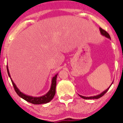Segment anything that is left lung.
<instances>
[{
    "label": "left lung",
    "instance_id": "8db88e82",
    "mask_svg": "<svg viewBox=\"0 0 123 123\" xmlns=\"http://www.w3.org/2000/svg\"><path fill=\"white\" fill-rule=\"evenodd\" d=\"M99 31H100V32H101V34L102 35V36H105V37H107L108 39H111V36H110V35H109V33L106 32V31H105V30H104V29H102L101 28H99ZM113 81L111 83V86H110L108 88L106 89V90L103 91V92H101V94H98V95H95V96H92V97H84V96H82L81 95H79H79L80 97H81V98H82L83 99H98V98H101V97H102V96L104 95V94H105V93L108 91V90L109 89L110 87H111V84H113Z\"/></svg>",
    "mask_w": 123,
    "mask_h": 123
}]
</instances>
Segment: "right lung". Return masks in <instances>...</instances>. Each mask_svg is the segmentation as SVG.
<instances>
[{"label": "right lung", "instance_id": "right-lung-1", "mask_svg": "<svg viewBox=\"0 0 123 123\" xmlns=\"http://www.w3.org/2000/svg\"><path fill=\"white\" fill-rule=\"evenodd\" d=\"M7 70L8 75L9 76L10 78L11 81H12V85H13L14 88L15 92H17V94L21 98L24 99L27 102L32 103V104H35V105H39V104H47V103L50 102V101L53 99L55 94V88L56 84H57V77L58 73L56 74L52 78L51 84L50 89L46 94H44V95L40 96V97H33V96H30L26 95V94H25L24 93L21 92L20 90L17 88V86L15 85V83H14L13 80H12V77H11L7 65Z\"/></svg>", "mask_w": 123, "mask_h": 123}]
</instances>
